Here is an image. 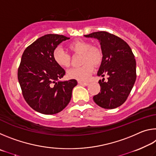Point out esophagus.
I'll list each match as a JSON object with an SVG mask.
<instances>
[{
	"instance_id": "1",
	"label": "esophagus",
	"mask_w": 156,
	"mask_h": 156,
	"mask_svg": "<svg viewBox=\"0 0 156 156\" xmlns=\"http://www.w3.org/2000/svg\"><path fill=\"white\" fill-rule=\"evenodd\" d=\"M78 83L80 84H82V85H84V86H87L89 84V83H85V82H82V81H78Z\"/></svg>"
}]
</instances>
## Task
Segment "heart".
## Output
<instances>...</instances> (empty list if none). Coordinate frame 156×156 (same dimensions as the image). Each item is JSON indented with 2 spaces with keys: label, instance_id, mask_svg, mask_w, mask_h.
Wrapping results in <instances>:
<instances>
[{
  "label": "heart",
  "instance_id": "heart-1",
  "mask_svg": "<svg viewBox=\"0 0 156 156\" xmlns=\"http://www.w3.org/2000/svg\"><path fill=\"white\" fill-rule=\"evenodd\" d=\"M69 48L73 53L81 54L80 67H72L67 71L69 78L76 80H87L93 72V65H99L102 60V54L99 47L92 46L86 41H76L69 45ZM53 58L58 65L62 67H68L70 65V54L65 51L61 47H58L53 52Z\"/></svg>",
  "mask_w": 156,
  "mask_h": 156
}]
</instances>
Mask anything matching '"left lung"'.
<instances>
[{
	"instance_id": "1",
	"label": "left lung",
	"mask_w": 156,
	"mask_h": 156,
	"mask_svg": "<svg viewBox=\"0 0 156 156\" xmlns=\"http://www.w3.org/2000/svg\"><path fill=\"white\" fill-rule=\"evenodd\" d=\"M87 38L99 41L102 59L97 75L108 80H100V92L94 96V102L104 109H115L126 101L136 79V62L129 44L107 31H97Z\"/></svg>"
}]
</instances>
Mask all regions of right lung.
I'll list each match as a JSON object with an SVG mask.
<instances>
[{
  "mask_svg": "<svg viewBox=\"0 0 156 156\" xmlns=\"http://www.w3.org/2000/svg\"><path fill=\"white\" fill-rule=\"evenodd\" d=\"M68 39L63 35L47 34L28 46L22 55L18 82L25 101L37 112L56 114L64 109L72 98L77 81H60L65 72L53 58L57 46Z\"/></svg>",
  "mask_w": 156,
  "mask_h": 156,
  "instance_id": "1",
  "label": "right lung"
}]
</instances>
